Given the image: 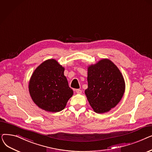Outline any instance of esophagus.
<instances>
[{"mask_svg":"<svg viewBox=\"0 0 152 152\" xmlns=\"http://www.w3.org/2000/svg\"><path fill=\"white\" fill-rule=\"evenodd\" d=\"M75 91L77 93V94H81L82 93V91L81 89H75Z\"/></svg>","mask_w":152,"mask_h":152,"instance_id":"esophagus-1","label":"esophagus"}]
</instances>
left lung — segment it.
<instances>
[{"mask_svg": "<svg viewBox=\"0 0 152 152\" xmlns=\"http://www.w3.org/2000/svg\"><path fill=\"white\" fill-rule=\"evenodd\" d=\"M88 87L85 91L91 106L97 113L114 108L122 99L125 83L120 71L108 59L88 68Z\"/></svg>", "mask_w": 152, "mask_h": 152, "instance_id": "obj_1", "label": "left lung"}]
</instances>
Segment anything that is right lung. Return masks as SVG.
I'll return each mask as SVG.
<instances>
[{"instance_id": "obj_1", "label": "right lung", "mask_w": 152, "mask_h": 152, "mask_svg": "<svg viewBox=\"0 0 152 152\" xmlns=\"http://www.w3.org/2000/svg\"><path fill=\"white\" fill-rule=\"evenodd\" d=\"M64 70L57 61L50 59L43 62L34 71L29 91L39 108L50 112H58L66 107L73 91L64 76Z\"/></svg>"}]
</instances>
